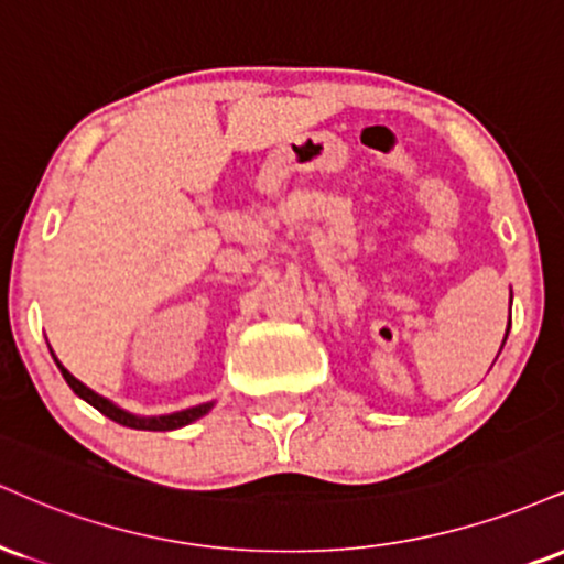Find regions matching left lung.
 Segmentation results:
<instances>
[{"label": "left lung", "mask_w": 564, "mask_h": 564, "mask_svg": "<svg viewBox=\"0 0 564 564\" xmlns=\"http://www.w3.org/2000/svg\"><path fill=\"white\" fill-rule=\"evenodd\" d=\"M507 334H510V325H507ZM507 334H505V341H507ZM505 341H501V347H505Z\"/></svg>", "instance_id": "8db88e82"}]
</instances>
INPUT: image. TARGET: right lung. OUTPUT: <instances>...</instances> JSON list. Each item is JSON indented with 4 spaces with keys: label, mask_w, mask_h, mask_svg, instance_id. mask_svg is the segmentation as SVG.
Returning <instances> with one entry per match:
<instances>
[{
    "label": "right lung",
    "mask_w": 564,
    "mask_h": 564,
    "mask_svg": "<svg viewBox=\"0 0 564 564\" xmlns=\"http://www.w3.org/2000/svg\"><path fill=\"white\" fill-rule=\"evenodd\" d=\"M54 357V355H52ZM54 362H57V357H54ZM59 372H63V378L70 386L73 391L78 393L84 402H88L94 406V410H99L101 415L115 420V423L126 425V429H135V431H175V429H183V425L194 423V420H199L202 415H207L209 410H213L215 402H205V404H196V406H188V410H181V412H171V415H160V417H139V415H131V412L120 410L118 404H112L110 399L99 397L97 391H91L88 386H84L78 381L76 376H70L63 368V362H57Z\"/></svg>",
    "instance_id": "add662e5"
}]
</instances>
